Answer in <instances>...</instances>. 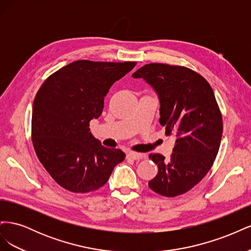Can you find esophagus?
Segmentation results:
<instances>
[{
  "label": "esophagus",
  "instance_id": "34e87169",
  "mask_svg": "<svg viewBox=\"0 0 251 251\" xmlns=\"http://www.w3.org/2000/svg\"><path fill=\"white\" fill-rule=\"evenodd\" d=\"M126 158L134 159V160H140V159L146 158V155L141 153H135V151H130V153L126 154Z\"/></svg>",
  "mask_w": 251,
  "mask_h": 251
}]
</instances>
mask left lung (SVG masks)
I'll return each mask as SVG.
<instances>
[{"label": "left lung", "instance_id": "8db88e82", "mask_svg": "<svg viewBox=\"0 0 251 251\" xmlns=\"http://www.w3.org/2000/svg\"><path fill=\"white\" fill-rule=\"evenodd\" d=\"M132 76L154 88L160 100L159 123L166 135L177 137L170 160L149 156L158 166L149 186L164 197L185 194L208 173L221 143L223 120L214 91L199 73L182 66L151 63Z\"/></svg>", "mask_w": 251, "mask_h": 251}]
</instances>
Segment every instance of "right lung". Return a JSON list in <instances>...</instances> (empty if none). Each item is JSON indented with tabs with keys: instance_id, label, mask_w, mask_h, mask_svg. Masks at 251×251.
I'll return each mask as SVG.
<instances>
[{
	"instance_id": "right-lung-1",
	"label": "right lung",
	"mask_w": 251,
	"mask_h": 251,
	"mask_svg": "<svg viewBox=\"0 0 251 251\" xmlns=\"http://www.w3.org/2000/svg\"><path fill=\"white\" fill-rule=\"evenodd\" d=\"M136 62L107 63L76 60L44 81L33 101L31 137L37 158L65 189L89 193L103 186L123 151L107 149L90 132L104 96Z\"/></svg>"
}]
</instances>
